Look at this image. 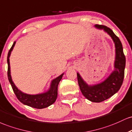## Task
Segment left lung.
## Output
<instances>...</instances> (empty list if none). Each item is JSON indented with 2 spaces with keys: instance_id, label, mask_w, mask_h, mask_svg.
I'll return each instance as SVG.
<instances>
[{
  "instance_id": "obj_1",
  "label": "left lung",
  "mask_w": 132,
  "mask_h": 132,
  "mask_svg": "<svg viewBox=\"0 0 132 132\" xmlns=\"http://www.w3.org/2000/svg\"><path fill=\"white\" fill-rule=\"evenodd\" d=\"M99 29H103L113 39L115 46V70L105 80L95 85H88L77 73V80L80 89L84 97L93 102H101L109 98L120 90L124 78L125 56L123 51L122 44L119 38L109 27L103 25H95Z\"/></svg>"
}]
</instances>
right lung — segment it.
<instances>
[{"instance_id": "right-lung-1", "label": "right lung", "mask_w": 132, "mask_h": 132, "mask_svg": "<svg viewBox=\"0 0 132 132\" xmlns=\"http://www.w3.org/2000/svg\"><path fill=\"white\" fill-rule=\"evenodd\" d=\"M15 44V42H14V44H13L12 46L9 51L8 55H7V63H8L7 75H8L9 81L10 85L12 87L14 94H15L16 97L18 98L19 101L22 102L23 104L38 109H44V108L48 107V106L53 104L55 102L56 99H57L58 85L60 81L61 80L63 73H62V75H60L58 77L55 78V79L52 81L49 90L46 92L37 95H29L22 92L15 85L12 80L11 75H10L9 57Z\"/></svg>"}]
</instances>
